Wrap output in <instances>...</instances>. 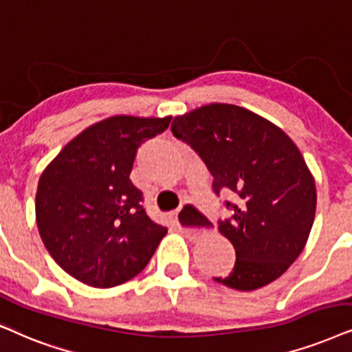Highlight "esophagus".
Returning a JSON list of instances; mask_svg holds the SVG:
<instances>
[{
    "label": "esophagus",
    "instance_id": "esophagus-1",
    "mask_svg": "<svg viewBox=\"0 0 352 352\" xmlns=\"http://www.w3.org/2000/svg\"><path fill=\"white\" fill-rule=\"evenodd\" d=\"M175 222L182 232L190 239H199L211 230L209 221L193 204H185L179 212H175Z\"/></svg>",
    "mask_w": 352,
    "mask_h": 352
}]
</instances>
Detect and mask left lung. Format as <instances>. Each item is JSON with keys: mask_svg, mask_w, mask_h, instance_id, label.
<instances>
[{"mask_svg": "<svg viewBox=\"0 0 352 352\" xmlns=\"http://www.w3.org/2000/svg\"><path fill=\"white\" fill-rule=\"evenodd\" d=\"M170 130L201 157L216 197L235 195L222 203L230 217L217 221L235 265L214 281L237 291L273 283L304 250L314 224L317 191L300 151L276 124L229 104L173 118Z\"/></svg>", "mask_w": 352, "mask_h": 352, "instance_id": "left-lung-1", "label": "left lung"}]
</instances>
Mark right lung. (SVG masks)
<instances>
[{
  "label": "right lung",
  "mask_w": 352,
  "mask_h": 352,
  "mask_svg": "<svg viewBox=\"0 0 352 352\" xmlns=\"http://www.w3.org/2000/svg\"><path fill=\"white\" fill-rule=\"evenodd\" d=\"M167 118L113 117L61 149L38 180L35 217L53 260L78 281L113 287L140 274L167 229L155 224L131 184L138 149Z\"/></svg>",
  "instance_id": "right-lung-1"
}]
</instances>
